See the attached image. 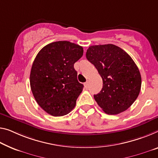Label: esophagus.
<instances>
[{
    "mask_svg": "<svg viewBox=\"0 0 158 158\" xmlns=\"http://www.w3.org/2000/svg\"><path fill=\"white\" fill-rule=\"evenodd\" d=\"M84 86H85V87H86V88H87V87L89 86V83H88V82H85V83H84Z\"/></svg>",
    "mask_w": 158,
    "mask_h": 158,
    "instance_id": "34e87169",
    "label": "esophagus"
}]
</instances>
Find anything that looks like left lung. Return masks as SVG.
I'll list each match as a JSON object with an SVG mask.
<instances>
[{"label": "left lung", "instance_id": "1", "mask_svg": "<svg viewBox=\"0 0 158 158\" xmlns=\"http://www.w3.org/2000/svg\"><path fill=\"white\" fill-rule=\"evenodd\" d=\"M86 58L98 70L103 86L94 98L108 114H117L129 108L137 99L141 76L135 62L125 51L111 44L88 48Z\"/></svg>", "mask_w": 158, "mask_h": 158}]
</instances>
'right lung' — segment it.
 Returning a JSON list of instances; mask_svg holds the SVG:
<instances>
[{
    "label": "right lung",
    "instance_id": "1",
    "mask_svg": "<svg viewBox=\"0 0 158 158\" xmlns=\"http://www.w3.org/2000/svg\"><path fill=\"white\" fill-rule=\"evenodd\" d=\"M83 48L67 41L48 44L38 53L30 72V87L37 104L48 114L66 115L75 107L83 85L74 64Z\"/></svg>",
    "mask_w": 158,
    "mask_h": 158
}]
</instances>
